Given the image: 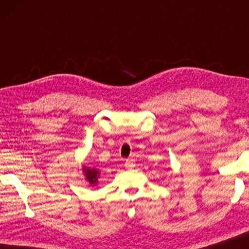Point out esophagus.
<instances>
[{
  "label": "esophagus",
  "instance_id": "obj_1",
  "mask_svg": "<svg viewBox=\"0 0 249 249\" xmlns=\"http://www.w3.org/2000/svg\"><path fill=\"white\" fill-rule=\"evenodd\" d=\"M124 166L127 169H131L132 166H134V161H132L131 159H128L127 161H125V163H124Z\"/></svg>",
  "mask_w": 249,
  "mask_h": 249
}]
</instances>
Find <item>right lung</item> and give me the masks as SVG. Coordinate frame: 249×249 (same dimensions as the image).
<instances>
[{
	"instance_id": "1",
	"label": "right lung",
	"mask_w": 249,
	"mask_h": 249,
	"mask_svg": "<svg viewBox=\"0 0 249 249\" xmlns=\"http://www.w3.org/2000/svg\"><path fill=\"white\" fill-rule=\"evenodd\" d=\"M85 173H86V179L90 183H96L97 177H98V171L96 169H86L85 168Z\"/></svg>"
}]
</instances>
